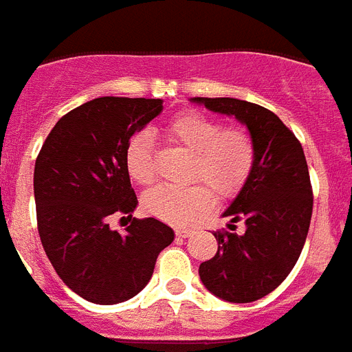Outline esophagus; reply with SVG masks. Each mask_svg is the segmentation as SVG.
Here are the masks:
<instances>
[{
    "instance_id": "esophagus-1",
    "label": "esophagus",
    "mask_w": 352,
    "mask_h": 352,
    "mask_svg": "<svg viewBox=\"0 0 352 352\" xmlns=\"http://www.w3.org/2000/svg\"><path fill=\"white\" fill-rule=\"evenodd\" d=\"M191 233H193V230H191V228H188V226H179V228H175V235L182 236V239L190 236Z\"/></svg>"
}]
</instances>
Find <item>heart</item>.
<instances>
[{
	"mask_svg": "<svg viewBox=\"0 0 352 352\" xmlns=\"http://www.w3.org/2000/svg\"><path fill=\"white\" fill-rule=\"evenodd\" d=\"M166 139L191 153L188 181L202 182L186 188L157 186L142 197V208L168 222H188L206 213L213 204V193L231 197L245 184L256 159L255 139L244 126L224 122L197 111L173 117L164 128ZM124 164L130 179L139 186L155 182V159L148 133H137L128 142Z\"/></svg>",
	"mask_w": 352,
	"mask_h": 352,
	"instance_id": "obj_1",
	"label": "heart"
}]
</instances>
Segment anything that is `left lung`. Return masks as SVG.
<instances>
[{
    "label": "left lung",
    "instance_id": "obj_1",
    "mask_svg": "<svg viewBox=\"0 0 352 352\" xmlns=\"http://www.w3.org/2000/svg\"><path fill=\"white\" fill-rule=\"evenodd\" d=\"M206 108L235 116L255 139L256 159L241 193L224 211L245 231L213 233L219 250L199 267L202 284L233 304L275 291L295 267L313 215V186L302 144L267 108L233 97H195Z\"/></svg>",
    "mask_w": 352,
    "mask_h": 352
}]
</instances>
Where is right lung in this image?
<instances>
[{
  "instance_id": "right-lung-1",
  "label": "right lung",
  "mask_w": 352,
  "mask_h": 352,
  "mask_svg": "<svg viewBox=\"0 0 352 352\" xmlns=\"http://www.w3.org/2000/svg\"><path fill=\"white\" fill-rule=\"evenodd\" d=\"M161 110V99L97 97L56 122L36 159L43 250L59 278L94 304H119L144 289L175 236L153 217L132 219L124 234L107 224L111 214L131 218L135 210L124 151Z\"/></svg>"
}]
</instances>
